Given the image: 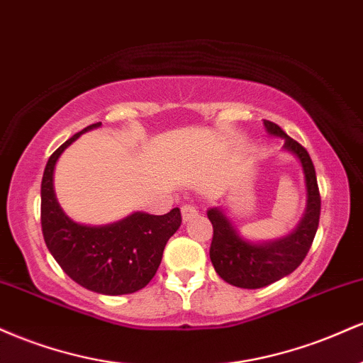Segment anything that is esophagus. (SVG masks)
<instances>
[{
  "instance_id": "obj_1",
  "label": "esophagus",
  "mask_w": 363,
  "mask_h": 363,
  "mask_svg": "<svg viewBox=\"0 0 363 363\" xmlns=\"http://www.w3.org/2000/svg\"><path fill=\"white\" fill-rule=\"evenodd\" d=\"M181 213H182V220L187 222V220H191L193 216L198 215V210H196V206L193 205H184L181 208Z\"/></svg>"
}]
</instances>
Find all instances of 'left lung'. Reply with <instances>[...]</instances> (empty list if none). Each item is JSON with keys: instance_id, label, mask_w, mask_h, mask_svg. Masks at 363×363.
I'll list each match as a JSON object with an SVG mask.
<instances>
[{"instance_id": "8db88e82", "label": "left lung", "mask_w": 363, "mask_h": 363, "mask_svg": "<svg viewBox=\"0 0 363 363\" xmlns=\"http://www.w3.org/2000/svg\"><path fill=\"white\" fill-rule=\"evenodd\" d=\"M264 126L269 135L285 140V148L301 160L307 186V210L294 234L264 244L247 242L237 234L222 210H208V218L213 225L210 259L213 262L215 272L222 280L240 289H261L295 272L306 259L319 227L320 194L309 153L298 141L290 138L278 124L264 119Z\"/></svg>"}]
</instances>
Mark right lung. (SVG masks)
Segmentation results:
<instances>
[{"label":"right lung","instance_id":"add662e5","mask_svg":"<svg viewBox=\"0 0 363 363\" xmlns=\"http://www.w3.org/2000/svg\"><path fill=\"white\" fill-rule=\"evenodd\" d=\"M95 123L73 135L49 157L40 184V223L49 252L62 272L83 289L104 295L141 290L155 277L167 240L181 227L179 208L165 215L133 213L118 223L89 227L62 213L52 187L54 165L68 145Z\"/></svg>","mask_w":363,"mask_h":363}]
</instances>
